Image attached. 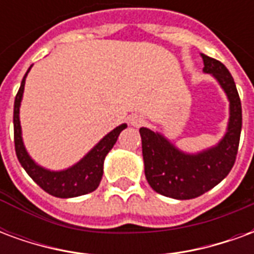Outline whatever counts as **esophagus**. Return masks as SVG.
Returning a JSON list of instances; mask_svg holds the SVG:
<instances>
[{
    "label": "esophagus",
    "instance_id": "esophagus-1",
    "mask_svg": "<svg viewBox=\"0 0 254 254\" xmlns=\"http://www.w3.org/2000/svg\"><path fill=\"white\" fill-rule=\"evenodd\" d=\"M144 122H145V120H144L143 116H132L130 117V125L134 127H141V125H144Z\"/></svg>",
    "mask_w": 254,
    "mask_h": 254
}]
</instances>
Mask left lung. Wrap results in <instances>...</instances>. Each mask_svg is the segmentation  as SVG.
Here are the masks:
<instances>
[{"instance_id":"8db88e82","label":"left lung","mask_w":254,"mask_h":254,"mask_svg":"<svg viewBox=\"0 0 254 254\" xmlns=\"http://www.w3.org/2000/svg\"><path fill=\"white\" fill-rule=\"evenodd\" d=\"M201 57L202 70L218 80L230 102L229 125L223 138L215 147L197 154H187L163 134L140 127L144 173L149 187L177 200L194 198L216 187L233 169L240 145L242 107L234 78L220 61L205 54Z\"/></svg>"}]
</instances>
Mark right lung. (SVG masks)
<instances>
[{
  "instance_id": "obj_1",
  "label": "right lung",
  "mask_w": 254,
  "mask_h": 254,
  "mask_svg": "<svg viewBox=\"0 0 254 254\" xmlns=\"http://www.w3.org/2000/svg\"><path fill=\"white\" fill-rule=\"evenodd\" d=\"M30 69L27 70L24 77L21 80L19 92L14 98V149H16V155H17L20 165L24 167L27 174L43 190L47 191L52 196L60 197V198H69V197L83 196V194L94 191L99 187L100 180L103 176V162H105L106 155L113 148L120 133L127 127V124H122L116 129H113L110 133H107L83 159L66 170L50 171L47 169H43L42 166L36 165L27 152L24 143H23V137H21V127H20V103H21L23 92H24L25 77L30 72Z\"/></svg>"
}]
</instances>
